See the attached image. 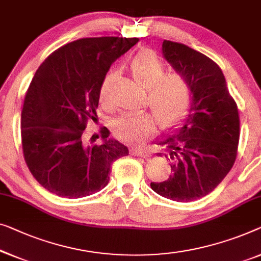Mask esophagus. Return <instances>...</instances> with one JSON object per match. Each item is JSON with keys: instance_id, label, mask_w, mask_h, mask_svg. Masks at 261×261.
Masks as SVG:
<instances>
[{"instance_id": "1", "label": "esophagus", "mask_w": 261, "mask_h": 261, "mask_svg": "<svg viewBox=\"0 0 261 261\" xmlns=\"http://www.w3.org/2000/svg\"><path fill=\"white\" fill-rule=\"evenodd\" d=\"M132 154L135 156H142V158H148L150 156V152L148 149L143 148H133L132 149Z\"/></svg>"}]
</instances>
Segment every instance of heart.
<instances>
[{"label": "heart", "mask_w": 261, "mask_h": 261, "mask_svg": "<svg viewBox=\"0 0 261 261\" xmlns=\"http://www.w3.org/2000/svg\"><path fill=\"white\" fill-rule=\"evenodd\" d=\"M130 73L138 84L147 89V103L164 126L171 124L180 118L192 100V90L182 75L166 73V66L150 50L138 53L130 61ZM116 75L109 71L105 75L100 86V100L109 105V92ZM114 134L119 139L129 142H142L155 132V121L148 113L124 114L113 124Z\"/></svg>", "instance_id": "obj_1"}]
</instances>
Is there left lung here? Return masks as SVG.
<instances>
[{
	"mask_svg": "<svg viewBox=\"0 0 261 261\" xmlns=\"http://www.w3.org/2000/svg\"><path fill=\"white\" fill-rule=\"evenodd\" d=\"M162 54L190 84L192 105L182 127L159 141L166 147L173 174L162 182H150V187L164 198L188 202L210 194L233 167L240 137L239 112L213 60L167 40L162 42Z\"/></svg>",
	"mask_w": 261,
	"mask_h": 261,
	"instance_id": "obj_1",
	"label": "left lung"
}]
</instances>
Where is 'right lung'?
<instances>
[{"mask_svg": "<svg viewBox=\"0 0 261 261\" xmlns=\"http://www.w3.org/2000/svg\"><path fill=\"white\" fill-rule=\"evenodd\" d=\"M138 37H86L51 53L34 75L21 114L23 156L41 186L62 198L96 193L109 182L112 164L128 148L109 139L87 141L88 120L97 118L100 86L111 65Z\"/></svg>", "mask_w": 261, "mask_h": 261, "instance_id": "right-lung-1", "label": "right lung"}]
</instances>
